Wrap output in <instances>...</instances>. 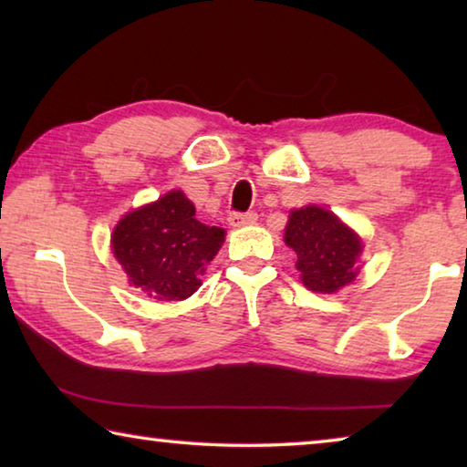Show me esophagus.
<instances>
[{
    "label": "esophagus",
    "instance_id": "34e87169",
    "mask_svg": "<svg viewBox=\"0 0 467 467\" xmlns=\"http://www.w3.org/2000/svg\"><path fill=\"white\" fill-rule=\"evenodd\" d=\"M257 223V214L255 212H244V214H231L228 218V224L234 226V228H241V226H249V224H255Z\"/></svg>",
    "mask_w": 467,
    "mask_h": 467
}]
</instances>
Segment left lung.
Here are the masks:
<instances>
[{"instance_id":"left-lung-1","label":"left lung","mask_w":467,"mask_h":467,"mask_svg":"<svg viewBox=\"0 0 467 467\" xmlns=\"http://www.w3.org/2000/svg\"><path fill=\"white\" fill-rule=\"evenodd\" d=\"M284 241L296 253V270L309 290L331 295L357 278L362 241L334 212L319 205L290 212Z\"/></svg>"}]
</instances>
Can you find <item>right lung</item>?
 I'll return each instance as SVG.
<instances>
[{"mask_svg": "<svg viewBox=\"0 0 467 467\" xmlns=\"http://www.w3.org/2000/svg\"><path fill=\"white\" fill-rule=\"evenodd\" d=\"M223 243V228L202 224L181 189L131 210L110 234L113 255L130 284L156 300L192 296Z\"/></svg>", "mask_w": 467, "mask_h": 467, "instance_id": "add662e5", "label": "right lung"}]
</instances>
